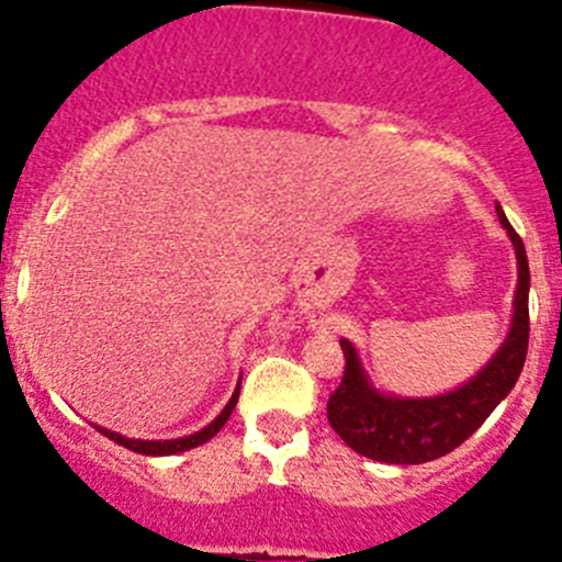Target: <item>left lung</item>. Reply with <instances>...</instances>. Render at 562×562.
Here are the masks:
<instances>
[{
  "label": "left lung",
  "instance_id": "8db88e82",
  "mask_svg": "<svg viewBox=\"0 0 562 562\" xmlns=\"http://www.w3.org/2000/svg\"><path fill=\"white\" fill-rule=\"evenodd\" d=\"M495 210L518 257V291L507 341L473 381L426 401L378 394L367 383L352 344L341 341L347 363L341 383L327 401V419L333 431L361 457L386 464H423L445 457L482 426L518 381L529 347V262L520 235L504 218L502 206L495 204Z\"/></svg>",
  "mask_w": 562,
  "mask_h": 562
}]
</instances>
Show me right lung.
<instances>
[{"mask_svg":"<svg viewBox=\"0 0 562 562\" xmlns=\"http://www.w3.org/2000/svg\"><path fill=\"white\" fill-rule=\"evenodd\" d=\"M237 394H240V386L235 389V394H232V401L226 403L224 412L218 414V417L212 419L210 426L204 428V431L199 434H190V437H181V439H165V442H145V439H128V437H120V434L114 431H105V428H98V431H103L105 437L114 439L117 445H123V448H128V451H136V453H145V457H170V453H181V451H190V448H195V445H204L206 439H212L215 434L224 428V423L229 419V414L235 412V403H237Z\"/></svg>","mask_w":562,"mask_h":562,"instance_id":"add662e5","label":"right lung"}]
</instances>
